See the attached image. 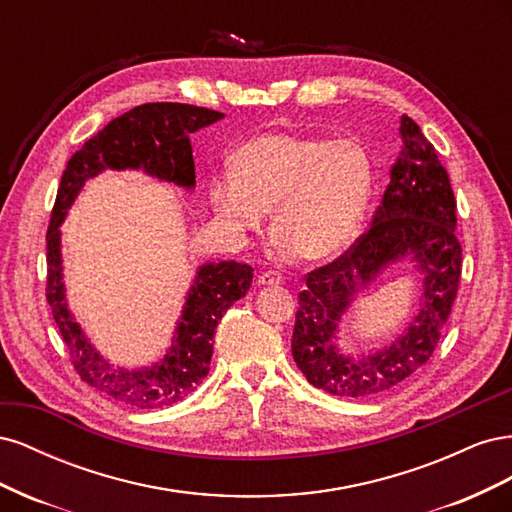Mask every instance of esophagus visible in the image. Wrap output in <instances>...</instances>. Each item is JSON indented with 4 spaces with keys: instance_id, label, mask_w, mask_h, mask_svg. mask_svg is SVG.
I'll list each match as a JSON object with an SVG mask.
<instances>
[{
    "instance_id": "esophagus-1",
    "label": "esophagus",
    "mask_w": 512,
    "mask_h": 512,
    "mask_svg": "<svg viewBox=\"0 0 512 512\" xmlns=\"http://www.w3.org/2000/svg\"><path fill=\"white\" fill-rule=\"evenodd\" d=\"M282 282H284V277H282V273H277V271H265V273L258 275V284H262V286H277Z\"/></svg>"
}]
</instances>
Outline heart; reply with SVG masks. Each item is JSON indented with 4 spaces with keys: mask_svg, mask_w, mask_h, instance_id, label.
I'll list each match as a JSON object with an SVG mask.
<instances>
[{
    "mask_svg": "<svg viewBox=\"0 0 512 512\" xmlns=\"http://www.w3.org/2000/svg\"><path fill=\"white\" fill-rule=\"evenodd\" d=\"M232 177H215V213L235 232L258 230L273 211V237L299 260L339 254L356 237L374 190V162L352 141L269 132L241 145Z\"/></svg>",
    "mask_w": 512,
    "mask_h": 512,
    "instance_id": "obj_1",
    "label": "heart"
}]
</instances>
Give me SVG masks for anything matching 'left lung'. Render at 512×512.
<instances>
[{"instance_id": "obj_1", "label": "left lung", "mask_w": 512, "mask_h": 512, "mask_svg": "<svg viewBox=\"0 0 512 512\" xmlns=\"http://www.w3.org/2000/svg\"><path fill=\"white\" fill-rule=\"evenodd\" d=\"M399 132L404 151L369 228L342 256L309 271L299 292L292 356L309 384L337 397L378 395L408 380L436 350L457 299L461 243L451 179L416 121L404 115ZM404 255H412L426 273L422 312L409 333L363 360L337 355L332 337L353 292Z\"/></svg>"}]
</instances>
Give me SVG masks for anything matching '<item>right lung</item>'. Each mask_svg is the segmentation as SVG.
<instances>
[{"mask_svg": "<svg viewBox=\"0 0 512 512\" xmlns=\"http://www.w3.org/2000/svg\"><path fill=\"white\" fill-rule=\"evenodd\" d=\"M222 117L224 113L211 108L179 102L134 106L91 136L68 160L61 175L46 230V301L51 305L61 339L68 346L76 374L119 404L153 410L173 406L188 397L209 374L215 327L226 309L250 290L254 269L243 262H211L200 267L185 301L173 348L164 361L141 371L115 369L87 342L68 312L61 284L59 224L64 222L85 179L96 177L104 168H143L149 175L192 188L196 173L190 134Z\"/></svg>", "mask_w": 512, "mask_h": 512, "instance_id": "right-lung-1", "label": "right lung"}]
</instances>
